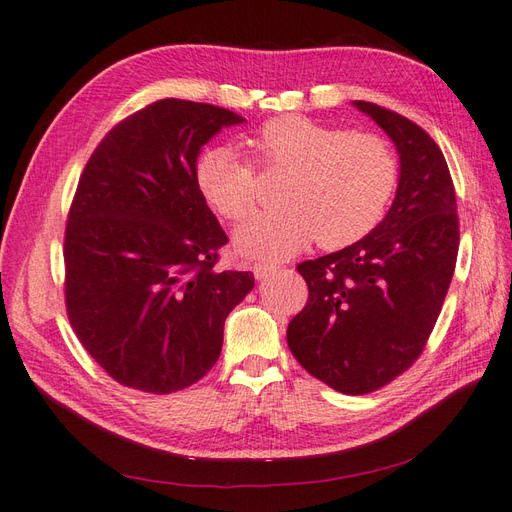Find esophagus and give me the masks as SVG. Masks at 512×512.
Instances as JSON below:
<instances>
[{"instance_id":"34e87169","label":"esophagus","mask_w":512,"mask_h":512,"mask_svg":"<svg viewBox=\"0 0 512 512\" xmlns=\"http://www.w3.org/2000/svg\"><path fill=\"white\" fill-rule=\"evenodd\" d=\"M252 271H254L256 280H265V277H269L271 273L277 271V267H275V265H269V262H256Z\"/></svg>"}]
</instances>
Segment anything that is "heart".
Instances as JSON below:
<instances>
[{
  "instance_id": "obj_1",
  "label": "heart",
  "mask_w": 512,
  "mask_h": 512,
  "mask_svg": "<svg viewBox=\"0 0 512 512\" xmlns=\"http://www.w3.org/2000/svg\"><path fill=\"white\" fill-rule=\"evenodd\" d=\"M252 153L265 170H282L277 203L237 230V250L252 258H286L314 241L324 250L361 241L376 228L397 185L391 145L376 134H352L299 115L267 121ZM196 185L230 222L256 205V173L237 149L209 147L198 156Z\"/></svg>"
}]
</instances>
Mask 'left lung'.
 Segmentation results:
<instances>
[{
	"label": "left lung",
	"instance_id": "obj_1",
	"mask_svg": "<svg viewBox=\"0 0 512 512\" xmlns=\"http://www.w3.org/2000/svg\"><path fill=\"white\" fill-rule=\"evenodd\" d=\"M354 106L397 147L395 200L361 241L297 267L309 297L286 337L314 378L339 393L365 395L421 356L455 273L459 218L436 141L389 108L363 100Z\"/></svg>",
	"mask_w": 512,
	"mask_h": 512
}]
</instances>
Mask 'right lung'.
<instances>
[{"mask_svg":"<svg viewBox=\"0 0 512 512\" xmlns=\"http://www.w3.org/2000/svg\"><path fill=\"white\" fill-rule=\"evenodd\" d=\"M243 117L166 98L119 121L83 170L66 239V309L83 348L119 384L192 386L220 359L224 320L254 288L215 271L226 232L196 185L200 147Z\"/></svg>","mask_w":512,"mask_h":512,"instance_id":"add662e5","label":"right lung"}]
</instances>
